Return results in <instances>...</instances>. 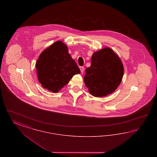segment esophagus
<instances>
[{
  "label": "esophagus",
  "mask_w": 157,
  "mask_h": 157,
  "mask_svg": "<svg viewBox=\"0 0 157 157\" xmlns=\"http://www.w3.org/2000/svg\"><path fill=\"white\" fill-rule=\"evenodd\" d=\"M80 68V70H81V73H83V71H84V70H85V69H84V67H79Z\"/></svg>",
  "instance_id": "34e87169"
}]
</instances>
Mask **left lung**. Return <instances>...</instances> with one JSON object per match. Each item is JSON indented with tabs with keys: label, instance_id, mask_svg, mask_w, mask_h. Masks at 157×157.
<instances>
[{
	"label": "left lung",
	"instance_id": "left-lung-1",
	"mask_svg": "<svg viewBox=\"0 0 157 157\" xmlns=\"http://www.w3.org/2000/svg\"><path fill=\"white\" fill-rule=\"evenodd\" d=\"M85 71L83 81L90 94L103 97L119 86L124 69L120 57L111 48L105 47L93 53L90 67Z\"/></svg>",
	"mask_w": 157,
	"mask_h": 157
}]
</instances>
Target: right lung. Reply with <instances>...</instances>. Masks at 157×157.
I'll use <instances>...</instances> for the list:
<instances>
[{"label":"right lung","instance_id":"1","mask_svg":"<svg viewBox=\"0 0 157 157\" xmlns=\"http://www.w3.org/2000/svg\"><path fill=\"white\" fill-rule=\"evenodd\" d=\"M37 79L46 90L58 93L71 78L81 73L67 45L56 41L46 48L36 63Z\"/></svg>","mask_w":157,"mask_h":157}]
</instances>
